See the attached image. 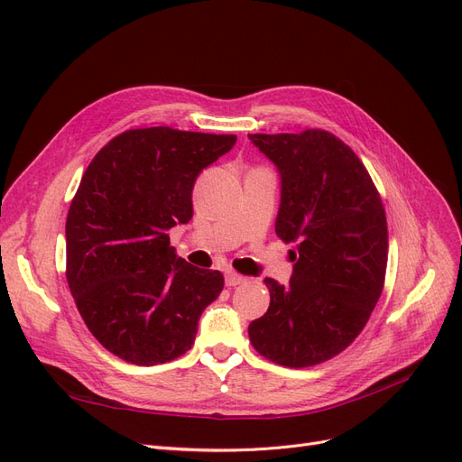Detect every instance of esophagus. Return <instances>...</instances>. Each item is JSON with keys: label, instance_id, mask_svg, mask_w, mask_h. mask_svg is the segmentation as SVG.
Masks as SVG:
<instances>
[{"label": "esophagus", "instance_id": "34e87169", "mask_svg": "<svg viewBox=\"0 0 462 462\" xmlns=\"http://www.w3.org/2000/svg\"><path fill=\"white\" fill-rule=\"evenodd\" d=\"M225 282H226V286H228V288H236V286L244 284L245 278H244V276H240V274H236V273H226Z\"/></svg>", "mask_w": 462, "mask_h": 462}]
</instances>
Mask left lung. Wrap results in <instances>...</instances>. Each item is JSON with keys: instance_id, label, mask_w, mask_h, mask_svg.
Instances as JSON below:
<instances>
[{"instance_id": "8db88e82", "label": "left lung", "mask_w": 462, "mask_h": 462, "mask_svg": "<svg viewBox=\"0 0 462 462\" xmlns=\"http://www.w3.org/2000/svg\"><path fill=\"white\" fill-rule=\"evenodd\" d=\"M280 172L276 234L293 242L286 286L264 278L269 310L249 324L263 356L303 368L353 344L376 307L388 264V222L361 159L334 134H249Z\"/></svg>"}]
</instances>
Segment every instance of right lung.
<instances>
[{
  "label": "right lung",
  "mask_w": 462,
  "mask_h": 462,
  "mask_svg": "<svg viewBox=\"0 0 462 462\" xmlns=\"http://www.w3.org/2000/svg\"><path fill=\"white\" fill-rule=\"evenodd\" d=\"M234 143V134L136 128L88 165L67 215V282L88 330L118 359L153 366L191 349L225 278L178 257L169 230L188 225L196 178Z\"/></svg>",
  "instance_id": "right-lung-1"
}]
</instances>
